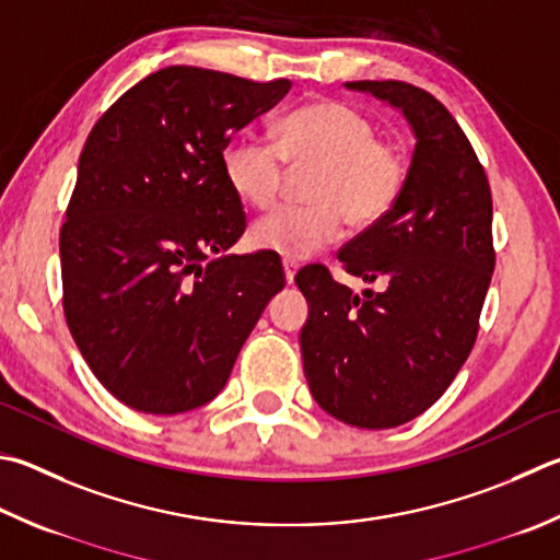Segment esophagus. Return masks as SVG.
<instances>
[{"mask_svg":"<svg viewBox=\"0 0 560 560\" xmlns=\"http://www.w3.org/2000/svg\"><path fill=\"white\" fill-rule=\"evenodd\" d=\"M296 271H299L296 261L283 259V277H287V283H293V279H296Z\"/></svg>","mask_w":560,"mask_h":560,"instance_id":"1","label":"esophagus"}]
</instances>
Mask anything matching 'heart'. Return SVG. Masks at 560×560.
Masks as SVG:
<instances>
[{
  "mask_svg": "<svg viewBox=\"0 0 560 560\" xmlns=\"http://www.w3.org/2000/svg\"><path fill=\"white\" fill-rule=\"evenodd\" d=\"M277 144L242 137L228 149L225 176L252 208H269L293 171L313 168L308 206H281L249 230L252 245L287 259L311 257L340 235L342 218L354 230L382 222L409 183V154L382 139L377 125L338 100L291 109L279 121Z\"/></svg>",
  "mask_w": 560,
  "mask_h": 560,
  "instance_id": "obj_1",
  "label": "heart"
}]
</instances>
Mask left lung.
Wrapping results in <instances>:
<instances>
[{"label": "left lung", "mask_w": 560, "mask_h": 560, "mask_svg": "<svg viewBox=\"0 0 560 560\" xmlns=\"http://www.w3.org/2000/svg\"><path fill=\"white\" fill-rule=\"evenodd\" d=\"M399 107L416 135L394 210L338 252L380 291L364 299L323 264L296 273L313 399L358 429H396L441 399L470 354L494 271L492 192L470 139L439 100L401 80L348 83Z\"/></svg>", "instance_id": "8db88e82"}]
</instances>
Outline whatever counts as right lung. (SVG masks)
Wrapping results in <instances>:
<instances>
[{
  "label": "right lung",
  "mask_w": 560,
  "mask_h": 560,
  "mask_svg": "<svg viewBox=\"0 0 560 560\" xmlns=\"http://www.w3.org/2000/svg\"><path fill=\"white\" fill-rule=\"evenodd\" d=\"M289 90L287 78L168 66L90 131L60 228L63 313L88 368L129 409L171 416L215 399L287 287L271 252L220 254L247 228L222 151Z\"/></svg>",
  "instance_id": "add662e5"
}]
</instances>
